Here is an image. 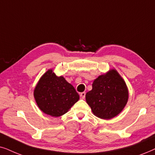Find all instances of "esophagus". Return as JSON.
<instances>
[{"instance_id": "obj_1", "label": "esophagus", "mask_w": 155, "mask_h": 155, "mask_svg": "<svg viewBox=\"0 0 155 155\" xmlns=\"http://www.w3.org/2000/svg\"><path fill=\"white\" fill-rule=\"evenodd\" d=\"M85 96H86V93L85 92H82L80 94V97H81V98L82 99H84L85 98Z\"/></svg>"}]
</instances>
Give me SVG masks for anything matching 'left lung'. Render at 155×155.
Listing matches in <instances>:
<instances>
[{
	"mask_svg": "<svg viewBox=\"0 0 155 155\" xmlns=\"http://www.w3.org/2000/svg\"><path fill=\"white\" fill-rule=\"evenodd\" d=\"M128 91L119 74L113 69L98 76L86 93V100L96 116L110 119L118 115L126 105Z\"/></svg>",
	"mask_w": 155,
	"mask_h": 155,
	"instance_id": "1",
	"label": "left lung"
}]
</instances>
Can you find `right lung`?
<instances>
[{
    "label": "right lung",
    "instance_id": "obj_1",
    "mask_svg": "<svg viewBox=\"0 0 155 155\" xmlns=\"http://www.w3.org/2000/svg\"><path fill=\"white\" fill-rule=\"evenodd\" d=\"M34 96L40 110L53 117L61 116L77 102L79 95L63 76L48 70L39 81Z\"/></svg>",
    "mask_w": 155,
    "mask_h": 155
}]
</instances>
